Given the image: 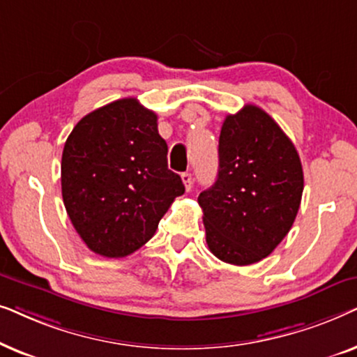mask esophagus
<instances>
[{
  "mask_svg": "<svg viewBox=\"0 0 357 357\" xmlns=\"http://www.w3.org/2000/svg\"><path fill=\"white\" fill-rule=\"evenodd\" d=\"M182 182H183V185H185V188H187V192H190V190H192V185H193L192 174H190V172H183V174H182Z\"/></svg>",
  "mask_w": 357,
  "mask_h": 357,
  "instance_id": "esophagus-1",
  "label": "esophagus"
}]
</instances>
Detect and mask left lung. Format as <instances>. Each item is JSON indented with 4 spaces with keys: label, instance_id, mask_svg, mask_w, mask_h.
Returning <instances> with one entry per match:
<instances>
[{
    "label": "left lung",
    "instance_id": "1",
    "mask_svg": "<svg viewBox=\"0 0 357 357\" xmlns=\"http://www.w3.org/2000/svg\"><path fill=\"white\" fill-rule=\"evenodd\" d=\"M304 174L280 125L257 105L227 115L219 136V170L199 193L209 250L245 266L275 250L294 224Z\"/></svg>",
    "mask_w": 357,
    "mask_h": 357
}]
</instances>
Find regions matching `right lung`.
<instances>
[{
	"instance_id": "1",
	"label": "right lung",
	"mask_w": 357,
	"mask_h": 357,
	"mask_svg": "<svg viewBox=\"0 0 357 357\" xmlns=\"http://www.w3.org/2000/svg\"><path fill=\"white\" fill-rule=\"evenodd\" d=\"M182 178L167 167L158 115L135 97L87 114L61 155V195L89 250L121 258L143 247L174 199Z\"/></svg>"
}]
</instances>
